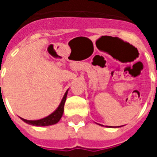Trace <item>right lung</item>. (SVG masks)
I'll return each instance as SVG.
<instances>
[{
  "label": "right lung",
  "instance_id": "right-lung-1",
  "mask_svg": "<svg viewBox=\"0 0 157 157\" xmlns=\"http://www.w3.org/2000/svg\"><path fill=\"white\" fill-rule=\"evenodd\" d=\"M67 92H68V90L65 93V95L62 98L61 102L59 105L57 109L54 113H52L50 115L47 116V117L42 118V119H39V120H27V119H24V118H21L27 124L31 125H35V126H48V125L55 124L56 123H58L59 121V119L61 118L62 115H63V113H64V106H65V100H66Z\"/></svg>",
  "mask_w": 157,
  "mask_h": 157
}]
</instances>
